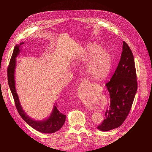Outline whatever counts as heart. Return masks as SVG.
<instances>
[{
  "label": "heart",
  "mask_w": 152,
  "mask_h": 152,
  "mask_svg": "<svg viewBox=\"0 0 152 152\" xmlns=\"http://www.w3.org/2000/svg\"><path fill=\"white\" fill-rule=\"evenodd\" d=\"M80 61H89L86 65V72L92 79H102L109 74L112 65L111 55L103 50L96 44L91 43L83 48L77 56Z\"/></svg>",
  "instance_id": "1"
}]
</instances>
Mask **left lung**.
Segmentation results:
<instances>
[{
    "label": "left lung",
    "instance_id": "1",
    "mask_svg": "<svg viewBox=\"0 0 152 152\" xmlns=\"http://www.w3.org/2000/svg\"><path fill=\"white\" fill-rule=\"evenodd\" d=\"M110 103L105 119L97 129L108 131L120 126L131 109L137 90L136 71L132 52L123 41L121 59L110 81L105 84Z\"/></svg>",
    "mask_w": 152,
    "mask_h": 152
}]
</instances>
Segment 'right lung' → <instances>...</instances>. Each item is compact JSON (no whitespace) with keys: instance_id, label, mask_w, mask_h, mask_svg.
Masks as SVG:
<instances>
[{"instance_id":"right-lung-1","label":"right lung","mask_w":152,"mask_h":152,"mask_svg":"<svg viewBox=\"0 0 152 152\" xmlns=\"http://www.w3.org/2000/svg\"><path fill=\"white\" fill-rule=\"evenodd\" d=\"M25 42H21L20 45H16L15 47L12 57L9 63V65L7 68V77L8 83L12 92L13 97L15 101V104L17 108L18 113L28 124L36 131L45 134H51L57 132L60 130L65 123L66 119V115H64L57 107V105H54L52 113L49 117L42 121L34 120L31 118L23 110L21 106V103L19 100L18 94L15 89V71L16 68V58L20 53L21 45Z\"/></svg>"}]
</instances>
